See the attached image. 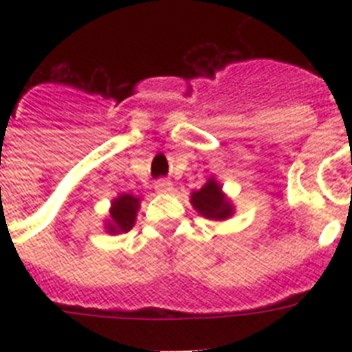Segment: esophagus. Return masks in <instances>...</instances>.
Segmentation results:
<instances>
[{
    "label": "esophagus",
    "instance_id": "1",
    "mask_svg": "<svg viewBox=\"0 0 352 352\" xmlns=\"http://www.w3.org/2000/svg\"><path fill=\"white\" fill-rule=\"evenodd\" d=\"M155 190L160 193L171 192V190H173V184H171V181H168V179H159V181H155Z\"/></svg>",
    "mask_w": 352,
    "mask_h": 352
}]
</instances>
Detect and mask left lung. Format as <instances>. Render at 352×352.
Masks as SVG:
<instances>
[{
  "instance_id": "obj_1",
  "label": "left lung",
  "mask_w": 352,
  "mask_h": 352,
  "mask_svg": "<svg viewBox=\"0 0 352 352\" xmlns=\"http://www.w3.org/2000/svg\"><path fill=\"white\" fill-rule=\"evenodd\" d=\"M192 204L195 210H199V214H203L208 219L221 221L232 215L230 203L221 193L219 184L215 181H210L199 192H193Z\"/></svg>"
}]
</instances>
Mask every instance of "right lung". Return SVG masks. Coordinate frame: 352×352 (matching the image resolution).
<instances>
[{
	"label": "right lung",
	"instance_id": "1",
	"mask_svg": "<svg viewBox=\"0 0 352 352\" xmlns=\"http://www.w3.org/2000/svg\"><path fill=\"white\" fill-rule=\"evenodd\" d=\"M138 210V199L133 195H120L118 199L113 201L111 208V221L107 230L111 234L117 232H127L131 230V226L135 225V215Z\"/></svg>",
	"mask_w": 352,
	"mask_h": 352
}]
</instances>
